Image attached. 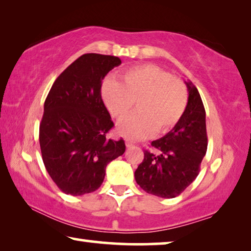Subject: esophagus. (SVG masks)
<instances>
[{
	"instance_id": "34e87169",
	"label": "esophagus",
	"mask_w": 251,
	"mask_h": 251,
	"mask_svg": "<svg viewBox=\"0 0 251 251\" xmlns=\"http://www.w3.org/2000/svg\"><path fill=\"white\" fill-rule=\"evenodd\" d=\"M125 144H126V147H127V148H130V147H133V146L135 145L134 142L129 141V139H127V141L125 142Z\"/></svg>"
}]
</instances>
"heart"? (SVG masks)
Returning a JSON list of instances; mask_svg holds the SVG:
<instances>
[{
    "mask_svg": "<svg viewBox=\"0 0 251 251\" xmlns=\"http://www.w3.org/2000/svg\"><path fill=\"white\" fill-rule=\"evenodd\" d=\"M101 97L117 120L124 118L136 101L138 112L118 124V133L133 139L148 137L154 131L167 133L179 122L187 105L184 83L150 64L127 70L120 76V82L105 80Z\"/></svg>",
    "mask_w": 251,
    "mask_h": 251,
    "instance_id": "b5f03b06",
    "label": "heart"
}]
</instances>
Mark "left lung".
I'll list each match as a JSON object with an SVG mask.
<instances>
[{"instance_id":"8db88e82","label":"left lung","mask_w":251,"mask_h":251,"mask_svg":"<svg viewBox=\"0 0 251 251\" xmlns=\"http://www.w3.org/2000/svg\"><path fill=\"white\" fill-rule=\"evenodd\" d=\"M185 84L188 101L181 118L164 137L151 142L157 152L144 151L135 172L141 188L161 198H175L196 179L207 151L205 107L195 85Z\"/></svg>"}]
</instances>
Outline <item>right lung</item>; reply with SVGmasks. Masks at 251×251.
Returning a JSON list of instances; mask_svg holds the SVG:
<instances>
[{
	"label": "right lung",
	"instance_id": "1",
	"mask_svg": "<svg viewBox=\"0 0 251 251\" xmlns=\"http://www.w3.org/2000/svg\"><path fill=\"white\" fill-rule=\"evenodd\" d=\"M116 56L84 54L55 80L44 103L40 146L46 171L63 193H93L110 161L124 154L123 139H107L114 126L100 95L101 80L121 65Z\"/></svg>",
	"mask_w": 251,
	"mask_h": 251
}]
</instances>
